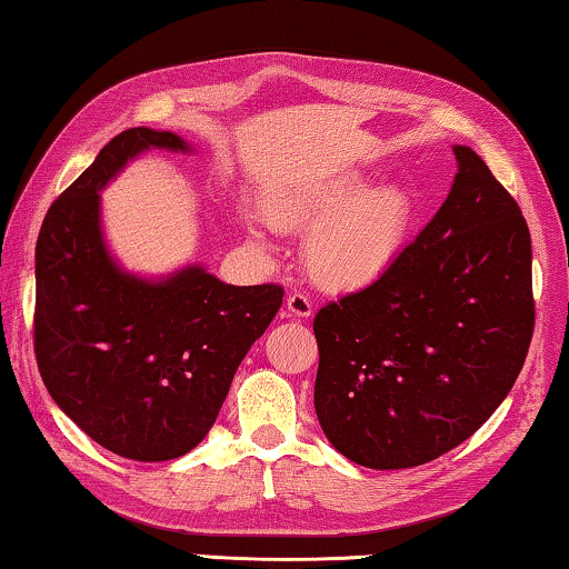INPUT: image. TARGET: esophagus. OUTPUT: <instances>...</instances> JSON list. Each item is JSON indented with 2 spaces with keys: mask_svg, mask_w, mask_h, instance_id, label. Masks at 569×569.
Returning a JSON list of instances; mask_svg holds the SVG:
<instances>
[{
  "mask_svg": "<svg viewBox=\"0 0 569 569\" xmlns=\"http://www.w3.org/2000/svg\"><path fill=\"white\" fill-rule=\"evenodd\" d=\"M286 309H288V313H291V317H296V319H309L311 311H313V303L309 301V296L291 293V296H288V299H286Z\"/></svg>",
  "mask_w": 569,
  "mask_h": 569,
  "instance_id": "esophagus-1",
  "label": "esophagus"
}]
</instances>
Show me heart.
I'll return each mask as SVG.
<instances>
[{"instance_id":"obj_1","label":"heart","mask_w":569,"mask_h":569,"mask_svg":"<svg viewBox=\"0 0 569 569\" xmlns=\"http://www.w3.org/2000/svg\"><path fill=\"white\" fill-rule=\"evenodd\" d=\"M281 230H309L303 263L329 291H355L382 278L410 238L415 207L398 184L369 187L362 171L309 182L268 200Z\"/></svg>"}]
</instances>
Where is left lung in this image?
I'll return each mask as SVG.
<instances>
[{
  "label": "left lung",
  "instance_id": "8db88e82",
  "mask_svg": "<svg viewBox=\"0 0 569 569\" xmlns=\"http://www.w3.org/2000/svg\"><path fill=\"white\" fill-rule=\"evenodd\" d=\"M453 154L436 218L382 278L313 319L323 436L377 471L471 438L517 382L535 331L527 220L473 149Z\"/></svg>",
  "mask_w": 569,
  "mask_h": 569
}]
</instances>
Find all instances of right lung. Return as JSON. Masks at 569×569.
Here are the masks:
<instances>
[{
    "label": "right lung",
    "mask_w": 569,
    "mask_h": 569,
    "mask_svg": "<svg viewBox=\"0 0 569 569\" xmlns=\"http://www.w3.org/2000/svg\"><path fill=\"white\" fill-rule=\"evenodd\" d=\"M149 149L192 151L147 126L113 137L44 214L34 248V357L50 398L116 456L171 461L210 432L283 288L230 286L202 266L141 278L116 263L101 189Z\"/></svg>",
    "instance_id": "add662e5"
}]
</instances>
